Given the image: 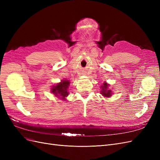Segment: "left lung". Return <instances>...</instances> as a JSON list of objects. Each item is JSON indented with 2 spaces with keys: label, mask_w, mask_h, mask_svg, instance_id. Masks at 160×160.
Listing matches in <instances>:
<instances>
[{
  "label": "left lung",
  "mask_w": 160,
  "mask_h": 160,
  "mask_svg": "<svg viewBox=\"0 0 160 160\" xmlns=\"http://www.w3.org/2000/svg\"><path fill=\"white\" fill-rule=\"evenodd\" d=\"M108 83H103V85L101 86V88H102V90H101V93L105 97H109L111 96V92L110 89H108Z\"/></svg>",
  "instance_id": "left-lung-1"
}]
</instances>
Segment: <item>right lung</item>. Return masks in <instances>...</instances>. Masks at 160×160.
Returning a JSON list of instances; mask_svg holds the SVG:
<instances>
[{
  "label": "right lung",
  "instance_id": "1",
  "mask_svg": "<svg viewBox=\"0 0 160 160\" xmlns=\"http://www.w3.org/2000/svg\"><path fill=\"white\" fill-rule=\"evenodd\" d=\"M69 83L70 82L69 81H62L60 83H58L56 86L52 87L51 92L56 96L61 97V98L65 99V97L69 95V93L67 92V89H68Z\"/></svg>",
  "mask_w": 160,
  "mask_h": 160
}]
</instances>
